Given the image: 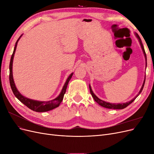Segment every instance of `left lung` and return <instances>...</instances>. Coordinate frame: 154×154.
I'll list each match as a JSON object with an SVG mask.
<instances>
[{
  "label": "left lung",
  "instance_id": "8db88e82",
  "mask_svg": "<svg viewBox=\"0 0 154 154\" xmlns=\"http://www.w3.org/2000/svg\"><path fill=\"white\" fill-rule=\"evenodd\" d=\"M136 36H137V38H138V40H139V44H140L142 50H143V51L144 57H145V59H146V67L147 63H146V55L145 51H144V47H143V44H142V42H141V38H140V37H139V36L137 33H136ZM145 79H146V75H145V77H144V82H143V85H142V87H141V88L140 91H139V93H138V94H137L136 97H135L134 98H133V100H130V101H128V102H127V103H109V102H106V101H105L101 100H100V98H98V97H97L94 94V92H93L92 91V88H91L90 85H89V89H90L91 94V95H92L93 98H94V101H95L96 102H97V103H98L100 105H101V106H103V107H105V108H106V109H123L125 108V107H127L128 105H129L130 104H131V103H132V102H133L135 100H136V97H137L139 94H140V93L142 92V90H143V87H144V82H145Z\"/></svg>",
  "mask_w": 154,
  "mask_h": 154
}]
</instances>
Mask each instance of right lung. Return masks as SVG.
<instances>
[{"label": "right lung", "instance_id": "right-lung-1", "mask_svg": "<svg viewBox=\"0 0 154 154\" xmlns=\"http://www.w3.org/2000/svg\"><path fill=\"white\" fill-rule=\"evenodd\" d=\"M22 35L19 37L17 41V42L15 44V48H14L13 50V53L11 55V58L10 60V86L11 88V90L13 92L14 95L23 104H24L26 106L28 107L29 109L31 110L35 111V112H47L51 110H53L55 108L58 107L60 104L61 103V102L62 101L63 99V96L65 93L66 92V89L67 87L68 83L71 80L72 76L73 75V73H71L70 74V76L67 78L66 82L65 83V84L63 87L62 90L60 92V94L59 96L56 97L55 99L52 100L51 101H36V100H31L29 98H27V97H24V96H22L20 93L18 92L17 90V88L15 86V82H14L13 80V71H12V68H13V60L14 58V54L15 53V51L17 48V45L18 40L20 38V37Z\"/></svg>", "mask_w": 154, "mask_h": 154}]
</instances>
